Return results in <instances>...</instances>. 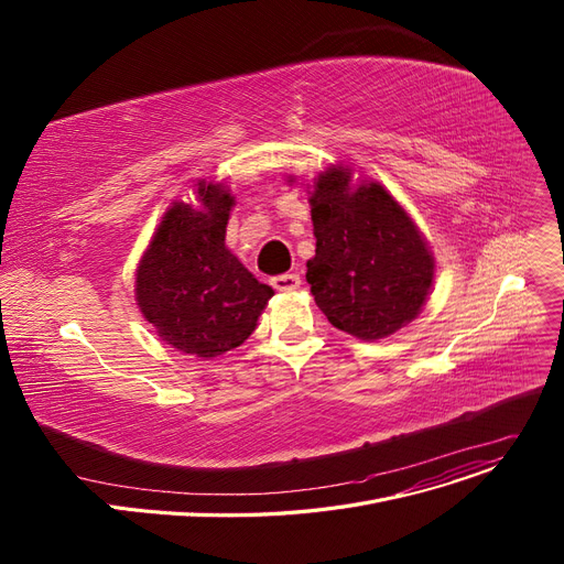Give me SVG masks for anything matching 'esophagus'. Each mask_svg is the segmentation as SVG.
<instances>
[{
    "mask_svg": "<svg viewBox=\"0 0 564 564\" xmlns=\"http://www.w3.org/2000/svg\"><path fill=\"white\" fill-rule=\"evenodd\" d=\"M302 285L300 274H279L272 279V288L279 292H290V290H297Z\"/></svg>",
    "mask_w": 564,
    "mask_h": 564,
    "instance_id": "34e87169",
    "label": "esophagus"
}]
</instances>
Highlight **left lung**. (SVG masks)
Listing matches in <instances>:
<instances>
[{
	"instance_id": "1",
	"label": "left lung",
	"mask_w": 564,
	"mask_h": 564,
	"mask_svg": "<svg viewBox=\"0 0 564 564\" xmlns=\"http://www.w3.org/2000/svg\"><path fill=\"white\" fill-rule=\"evenodd\" d=\"M351 169L315 177V256L306 281L336 329L361 340L395 334L416 317L434 281V256L419 226L379 183L349 187Z\"/></svg>"
}]
</instances>
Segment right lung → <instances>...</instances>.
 <instances>
[{"mask_svg":"<svg viewBox=\"0 0 564 564\" xmlns=\"http://www.w3.org/2000/svg\"><path fill=\"white\" fill-rule=\"evenodd\" d=\"M198 203H173L137 267V304L160 338L213 359L240 347L274 290L226 249L235 198L221 183H198Z\"/></svg>","mask_w":564,"mask_h":564,"instance_id":"1","label":"right lung"}]
</instances>
